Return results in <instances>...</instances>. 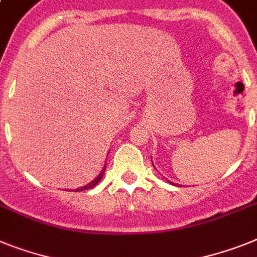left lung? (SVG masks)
<instances>
[{
    "label": "left lung",
    "mask_w": 257,
    "mask_h": 257,
    "mask_svg": "<svg viewBox=\"0 0 257 257\" xmlns=\"http://www.w3.org/2000/svg\"><path fill=\"white\" fill-rule=\"evenodd\" d=\"M153 166H154V165H153ZM169 183H171V184H174V183H172V182H170V180H169Z\"/></svg>",
    "instance_id": "obj_1"
}]
</instances>
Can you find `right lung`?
I'll use <instances>...</instances> for the list:
<instances>
[{
  "mask_svg": "<svg viewBox=\"0 0 257 257\" xmlns=\"http://www.w3.org/2000/svg\"><path fill=\"white\" fill-rule=\"evenodd\" d=\"M104 171H105V167H103V170H102V171H100V174H99V175L96 176V178L94 179V180H92V182H90V183H88V184L83 185V187H81V188L74 189V191H75V192H78V191H85V189H90V188H92V187H95V185L98 184V183L100 182V180H102L103 174H104Z\"/></svg>",
  "mask_w": 257,
  "mask_h": 257,
  "instance_id": "add662e5",
  "label": "right lung"
}]
</instances>
